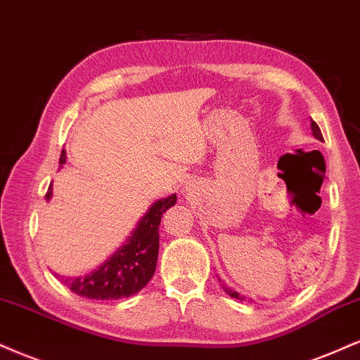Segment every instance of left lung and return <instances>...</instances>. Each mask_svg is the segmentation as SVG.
<instances>
[{"label": "left lung", "instance_id": "left-lung-1", "mask_svg": "<svg viewBox=\"0 0 360 360\" xmlns=\"http://www.w3.org/2000/svg\"><path fill=\"white\" fill-rule=\"evenodd\" d=\"M311 132H314V136L317 137L319 141H323V137H322V132H320V127H319L317 124L314 122V120H311ZM224 290H226V292H228V295L231 297V298H236V300H241V302H243V297H241L240 293H238V292H235V290H229V288H224Z\"/></svg>", "mask_w": 360, "mask_h": 360}]
</instances>
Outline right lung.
<instances>
[{
	"instance_id": "1",
	"label": "right lung",
	"mask_w": 360,
	"mask_h": 360,
	"mask_svg": "<svg viewBox=\"0 0 360 360\" xmlns=\"http://www.w3.org/2000/svg\"><path fill=\"white\" fill-rule=\"evenodd\" d=\"M62 164H65V150L60 154V166ZM45 198H51V184ZM176 201V194L155 201L122 248L117 250L97 270L77 278H62L63 283L77 295L92 300H119L141 292L153 278L158 265L161 218Z\"/></svg>"
}]
</instances>
